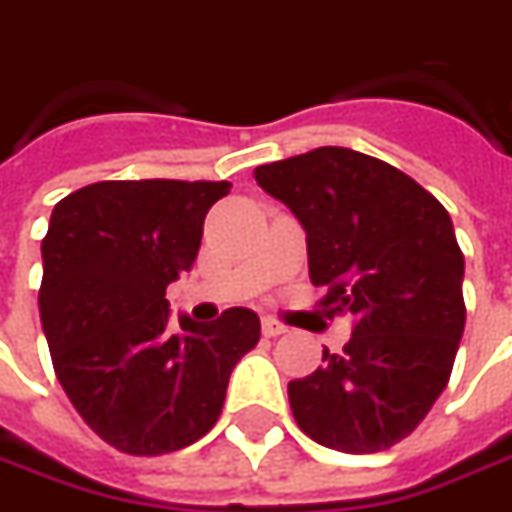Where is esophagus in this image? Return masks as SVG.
<instances>
[{
    "label": "esophagus",
    "instance_id": "1",
    "mask_svg": "<svg viewBox=\"0 0 512 512\" xmlns=\"http://www.w3.org/2000/svg\"><path fill=\"white\" fill-rule=\"evenodd\" d=\"M289 328L283 326V323H277L274 317H263V334L266 337H280V334H286Z\"/></svg>",
    "mask_w": 512,
    "mask_h": 512
}]
</instances>
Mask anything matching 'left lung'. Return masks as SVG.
Segmentation results:
<instances>
[{
    "mask_svg": "<svg viewBox=\"0 0 512 512\" xmlns=\"http://www.w3.org/2000/svg\"><path fill=\"white\" fill-rule=\"evenodd\" d=\"M263 192L306 229L323 306L351 314V340L289 382L291 414L314 442L377 453L414 431L445 391L465 331V257L445 206L397 167L317 147L255 169Z\"/></svg>",
    "mask_w": 512,
    "mask_h": 512,
    "instance_id": "left-lung-1",
    "label": "left lung"
}]
</instances>
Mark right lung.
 <instances>
[{
	"mask_svg": "<svg viewBox=\"0 0 512 512\" xmlns=\"http://www.w3.org/2000/svg\"><path fill=\"white\" fill-rule=\"evenodd\" d=\"M229 181H101L53 206L39 314L56 377L113 448L161 456L221 416L229 374L260 340L255 311L178 314L167 286L192 269L209 206Z\"/></svg>",
	"mask_w": 512,
	"mask_h": 512,
	"instance_id": "right-lung-1",
	"label": "right lung"
}]
</instances>
